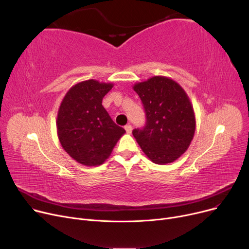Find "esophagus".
<instances>
[{
	"label": "esophagus",
	"instance_id": "34e87169",
	"mask_svg": "<svg viewBox=\"0 0 249 249\" xmlns=\"http://www.w3.org/2000/svg\"><path fill=\"white\" fill-rule=\"evenodd\" d=\"M125 130H126V132H127L128 134H130V133L132 132V126L130 125V124L126 125V126H125Z\"/></svg>",
	"mask_w": 249,
	"mask_h": 249
}]
</instances>
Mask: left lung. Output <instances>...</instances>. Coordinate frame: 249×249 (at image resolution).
<instances>
[{
    "instance_id": "obj_1",
    "label": "left lung",
    "mask_w": 249,
    "mask_h": 249,
    "mask_svg": "<svg viewBox=\"0 0 249 249\" xmlns=\"http://www.w3.org/2000/svg\"><path fill=\"white\" fill-rule=\"evenodd\" d=\"M133 89L146 114L144 128L134 129L133 136L152 162H174L189 148L195 134L196 118L189 96L177 82L161 75L136 83Z\"/></svg>"
}]
</instances>
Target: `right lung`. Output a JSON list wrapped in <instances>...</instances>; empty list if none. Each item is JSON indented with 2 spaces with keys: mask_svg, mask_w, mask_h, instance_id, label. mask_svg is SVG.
Returning <instances> with one entry per match:
<instances>
[{
  "mask_svg": "<svg viewBox=\"0 0 249 249\" xmlns=\"http://www.w3.org/2000/svg\"><path fill=\"white\" fill-rule=\"evenodd\" d=\"M111 83L88 80L72 86L57 113V136L62 148L78 163L101 165L126 132L114 123L102 105Z\"/></svg>",
  "mask_w": 249,
  "mask_h": 249,
  "instance_id": "1",
  "label": "right lung"
}]
</instances>
